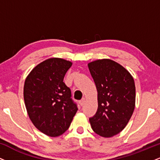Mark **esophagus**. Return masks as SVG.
<instances>
[{"instance_id": "obj_1", "label": "esophagus", "mask_w": 160, "mask_h": 160, "mask_svg": "<svg viewBox=\"0 0 160 160\" xmlns=\"http://www.w3.org/2000/svg\"><path fill=\"white\" fill-rule=\"evenodd\" d=\"M84 103H85V98H82L81 100L79 102V104H80V106H82L84 104Z\"/></svg>"}]
</instances>
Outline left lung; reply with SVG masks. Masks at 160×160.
<instances>
[{
    "label": "left lung",
    "instance_id": "obj_1",
    "mask_svg": "<svg viewBox=\"0 0 160 160\" xmlns=\"http://www.w3.org/2000/svg\"><path fill=\"white\" fill-rule=\"evenodd\" d=\"M98 92V110L89 118L92 128L100 136L120 133L129 121L135 106L134 79L113 60L98 59L88 64Z\"/></svg>",
    "mask_w": 160,
    "mask_h": 160
}]
</instances>
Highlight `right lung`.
Masks as SVG:
<instances>
[{
    "instance_id": "obj_1",
    "label": "right lung",
    "mask_w": 160,
    "mask_h": 160,
    "mask_svg": "<svg viewBox=\"0 0 160 160\" xmlns=\"http://www.w3.org/2000/svg\"><path fill=\"white\" fill-rule=\"evenodd\" d=\"M72 62L51 58L38 65L28 75L24 85L25 107L34 126L50 137L68 129L78 106L70 88L63 82Z\"/></svg>"
}]
</instances>
